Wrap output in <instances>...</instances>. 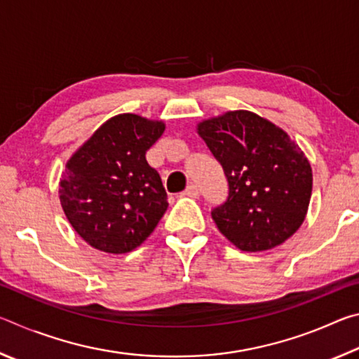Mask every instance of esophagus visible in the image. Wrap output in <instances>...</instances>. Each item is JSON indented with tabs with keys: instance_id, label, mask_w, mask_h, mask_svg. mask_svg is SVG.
I'll return each mask as SVG.
<instances>
[{
	"instance_id": "1",
	"label": "esophagus",
	"mask_w": 359,
	"mask_h": 359,
	"mask_svg": "<svg viewBox=\"0 0 359 359\" xmlns=\"http://www.w3.org/2000/svg\"><path fill=\"white\" fill-rule=\"evenodd\" d=\"M184 194H187V196H190V198H198L199 196V188L196 185H188L185 188Z\"/></svg>"
}]
</instances>
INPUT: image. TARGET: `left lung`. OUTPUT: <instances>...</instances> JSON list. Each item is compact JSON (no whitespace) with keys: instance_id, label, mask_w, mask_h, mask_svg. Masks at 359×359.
<instances>
[{"instance_id":"obj_1","label":"left lung","mask_w":359,"mask_h":359,"mask_svg":"<svg viewBox=\"0 0 359 359\" xmlns=\"http://www.w3.org/2000/svg\"><path fill=\"white\" fill-rule=\"evenodd\" d=\"M228 179L226 203L212 210L220 233L242 252L271 250L306 220L312 168L287 131L250 111H228L196 125Z\"/></svg>"}]
</instances>
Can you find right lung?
Returning <instances> with one entry per match:
<instances>
[{
	"label": "right lung",
	"instance_id": "right-lung-1",
	"mask_svg": "<svg viewBox=\"0 0 359 359\" xmlns=\"http://www.w3.org/2000/svg\"><path fill=\"white\" fill-rule=\"evenodd\" d=\"M165 130L163 120L114 115L66 161L60 203L90 247L128 253L154 233L168 209V194L145 154Z\"/></svg>",
	"mask_w": 359,
	"mask_h": 359
}]
</instances>
